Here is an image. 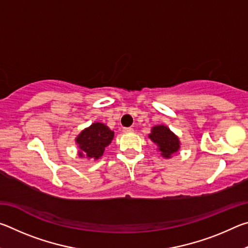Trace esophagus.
Returning a JSON list of instances; mask_svg holds the SVG:
<instances>
[{
	"mask_svg": "<svg viewBox=\"0 0 248 248\" xmlns=\"http://www.w3.org/2000/svg\"><path fill=\"white\" fill-rule=\"evenodd\" d=\"M123 131L124 133H132L133 132V128H124Z\"/></svg>",
	"mask_w": 248,
	"mask_h": 248,
	"instance_id": "obj_1",
	"label": "esophagus"
}]
</instances>
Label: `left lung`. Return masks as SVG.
Masks as SVG:
<instances>
[{
    "label": "left lung",
    "instance_id": "left-lung-1",
    "mask_svg": "<svg viewBox=\"0 0 248 248\" xmlns=\"http://www.w3.org/2000/svg\"><path fill=\"white\" fill-rule=\"evenodd\" d=\"M149 139L157 146V151L161 152L164 158H170L180 149L179 138L164 124L152 127L151 133H149Z\"/></svg>",
    "mask_w": 248,
    "mask_h": 248
}]
</instances>
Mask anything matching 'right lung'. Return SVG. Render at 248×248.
Listing matches in <instances>:
<instances>
[{"instance_id": "right-lung-1", "label": "right lung", "mask_w": 248, "mask_h": 248, "mask_svg": "<svg viewBox=\"0 0 248 248\" xmlns=\"http://www.w3.org/2000/svg\"><path fill=\"white\" fill-rule=\"evenodd\" d=\"M115 132L102 123H94L75 138L79 157L98 159L103 156L105 148L111 143Z\"/></svg>"}]
</instances>
